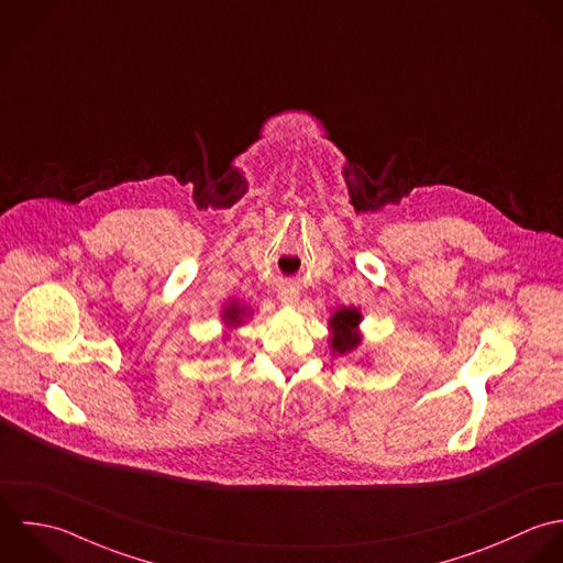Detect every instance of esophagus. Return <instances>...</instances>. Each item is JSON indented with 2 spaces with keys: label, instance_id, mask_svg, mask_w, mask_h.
<instances>
[{
  "label": "esophagus",
  "instance_id": "1",
  "mask_svg": "<svg viewBox=\"0 0 563 563\" xmlns=\"http://www.w3.org/2000/svg\"><path fill=\"white\" fill-rule=\"evenodd\" d=\"M279 297L286 303H297L299 301V290L292 288V286H284V288H279Z\"/></svg>",
  "mask_w": 563,
  "mask_h": 563
}]
</instances>
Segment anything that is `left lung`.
<instances>
[{
  "mask_svg": "<svg viewBox=\"0 0 563 563\" xmlns=\"http://www.w3.org/2000/svg\"><path fill=\"white\" fill-rule=\"evenodd\" d=\"M361 323H363V312L358 308H339L332 312L328 321V328L332 332L330 336L332 354L345 356L361 347L363 343Z\"/></svg>",
  "mask_w": 563,
  "mask_h": 563,
  "instance_id": "left-lung-1",
  "label": "left lung"
}]
</instances>
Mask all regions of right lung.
Returning a JSON list of instances; mask_svg holds the SVG:
<instances>
[{
	"label": "right lung",
	"instance_id": "1",
	"mask_svg": "<svg viewBox=\"0 0 563 563\" xmlns=\"http://www.w3.org/2000/svg\"><path fill=\"white\" fill-rule=\"evenodd\" d=\"M251 312H253L251 308L242 306L238 299H231V301H227V306L222 308L220 317H222V321H224L227 328H240V325L244 323V319L251 317Z\"/></svg>",
	"mask_w": 563,
	"mask_h": 563
}]
</instances>
